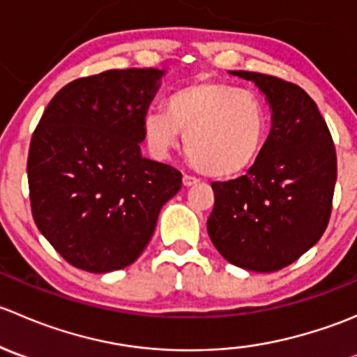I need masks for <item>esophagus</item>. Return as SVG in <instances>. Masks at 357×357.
Listing matches in <instances>:
<instances>
[{"mask_svg":"<svg viewBox=\"0 0 357 357\" xmlns=\"http://www.w3.org/2000/svg\"><path fill=\"white\" fill-rule=\"evenodd\" d=\"M199 183V179L195 178V176H190V174H185L183 176V185L185 186H193Z\"/></svg>","mask_w":357,"mask_h":357,"instance_id":"obj_1","label":"esophagus"}]
</instances>
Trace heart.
<instances>
[{"instance_id": "heart-1", "label": "heart", "mask_w": 357, "mask_h": 357, "mask_svg": "<svg viewBox=\"0 0 357 357\" xmlns=\"http://www.w3.org/2000/svg\"><path fill=\"white\" fill-rule=\"evenodd\" d=\"M143 131L160 155L179 145L183 132L193 167L212 178H229L247 171L261 155L268 109L255 93L200 79L171 93L165 112H149Z\"/></svg>"}]
</instances>
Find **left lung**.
Wrapping results in <instances>:
<instances>
[{
  "mask_svg": "<svg viewBox=\"0 0 357 357\" xmlns=\"http://www.w3.org/2000/svg\"><path fill=\"white\" fill-rule=\"evenodd\" d=\"M255 82L273 110V128L245 176L214 181L207 231L219 254L238 268H287L325 233L332 214L337 153L314 100L294 82L233 70Z\"/></svg>",
  "mask_w": 357,
  "mask_h": 357,
  "instance_id": "8db88e82",
  "label": "left lung"
}]
</instances>
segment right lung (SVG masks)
Returning a JSON list of instances; mask_svg holds the SVG:
<instances>
[{
    "mask_svg": "<svg viewBox=\"0 0 357 357\" xmlns=\"http://www.w3.org/2000/svg\"><path fill=\"white\" fill-rule=\"evenodd\" d=\"M157 68L79 77L52 98L27 157L36 226L77 269L132 264L155 231L181 172L142 157L143 119L158 89Z\"/></svg>",
    "mask_w": 357,
    "mask_h": 357,
    "instance_id": "1",
    "label": "right lung"
}]
</instances>
